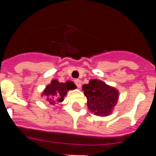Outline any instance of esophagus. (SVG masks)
<instances>
[{
    "label": "esophagus",
    "mask_w": 156,
    "mask_h": 156,
    "mask_svg": "<svg viewBox=\"0 0 156 156\" xmlns=\"http://www.w3.org/2000/svg\"><path fill=\"white\" fill-rule=\"evenodd\" d=\"M74 83H75V84L76 85V87L78 88H80L81 87V81L80 80H74Z\"/></svg>",
    "instance_id": "34e87169"
}]
</instances>
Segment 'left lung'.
Instances as JSON below:
<instances>
[{"instance_id": "1", "label": "left lung", "mask_w": 156, "mask_h": 156, "mask_svg": "<svg viewBox=\"0 0 156 156\" xmlns=\"http://www.w3.org/2000/svg\"><path fill=\"white\" fill-rule=\"evenodd\" d=\"M83 90L87 99V107L94 115L106 116L118 100L119 92L98 80H91L88 84L83 85Z\"/></svg>"}]
</instances>
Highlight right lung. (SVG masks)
<instances>
[{
    "instance_id": "1",
    "label": "right lung",
    "mask_w": 156,
    "mask_h": 156,
    "mask_svg": "<svg viewBox=\"0 0 156 156\" xmlns=\"http://www.w3.org/2000/svg\"><path fill=\"white\" fill-rule=\"evenodd\" d=\"M75 88H76V87L72 81L59 83L55 80L51 81V84L46 87L43 94L47 96V101L51 105H55V103L62 102L67 91L69 90H73Z\"/></svg>"
}]
</instances>
